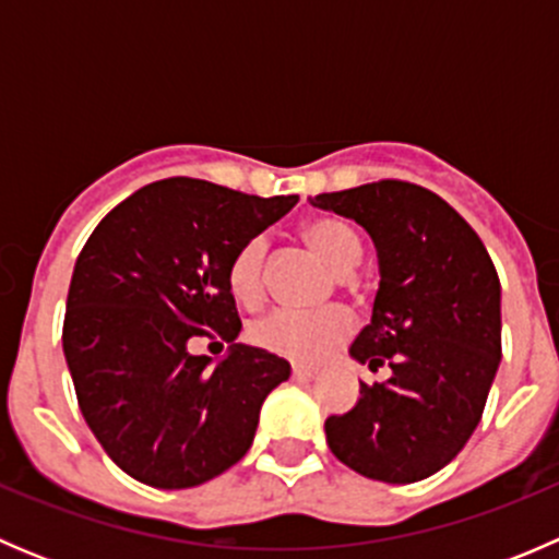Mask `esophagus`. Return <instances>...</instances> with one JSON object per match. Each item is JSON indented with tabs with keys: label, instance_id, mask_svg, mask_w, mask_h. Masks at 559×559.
Returning <instances> with one entry per match:
<instances>
[{
	"label": "esophagus",
	"instance_id": "esophagus-1",
	"mask_svg": "<svg viewBox=\"0 0 559 559\" xmlns=\"http://www.w3.org/2000/svg\"><path fill=\"white\" fill-rule=\"evenodd\" d=\"M316 376H319V370L306 368V365H295V368H292V379L295 381H313Z\"/></svg>",
	"mask_w": 559,
	"mask_h": 559
}]
</instances>
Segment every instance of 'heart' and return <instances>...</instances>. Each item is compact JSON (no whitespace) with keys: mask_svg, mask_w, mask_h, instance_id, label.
I'll return each instance as SVG.
<instances>
[{"mask_svg":"<svg viewBox=\"0 0 559 559\" xmlns=\"http://www.w3.org/2000/svg\"><path fill=\"white\" fill-rule=\"evenodd\" d=\"M302 238L337 273L354 270L362 257L357 233L341 218H311L302 224ZM264 257H267V240L262 235H253L243 240L229 259L227 286L240 306L257 308L264 300ZM352 332L354 316L346 308L332 306L316 313L275 311L253 324L251 337L264 352L281 354L297 362H316L326 352L346 343Z\"/></svg>","mask_w":559,"mask_h":559,"instance_id":"b5f03b06","label":"heart"}]
</instances>
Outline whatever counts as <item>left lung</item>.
I'll use <instances>...</instances> for the list:
<instances>
[{
	"mask_svg": "<svg viewBox=\"0 0 559 559\" xmlns=\"http://www.w3.org/2000/svg\"><path fill=\"white\" fill-rule=\"evenodd\" d=\"M379 251L373 319L348 354L384 384H359L324 421L332 454L373 481L414 484L454 460L481 421L500 365V281L481 238L449 202L405 180L316 194Z\"/></svg>",
	"mask_w": 559,
	"mask_h": 559,
	"instance_id": "left-lung-1",
	"label": "left lung"
}]
</instances>
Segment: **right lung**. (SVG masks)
<instances>
[{
    "label": "right lung",
    "instance_id": "obj_1",
    "mask_svg": "<svg viewBox=\"0 0 559 559\" xmlns=\"http://www.w3.org/2000/svg\"><path fill=\"white\" fill-rule=\"evenodd\" d=\"M297 200L156 180L112 207L83 246L61 330L67 368L86 425L138 481L197 487L251 449L259 408L292 368L235 343L243 324L227 264ZM197 336L230 343L216 369L190 354Z\"/></svg>",
    "mask_w": 559,
    "mask_h": 559
}]
</instances>
